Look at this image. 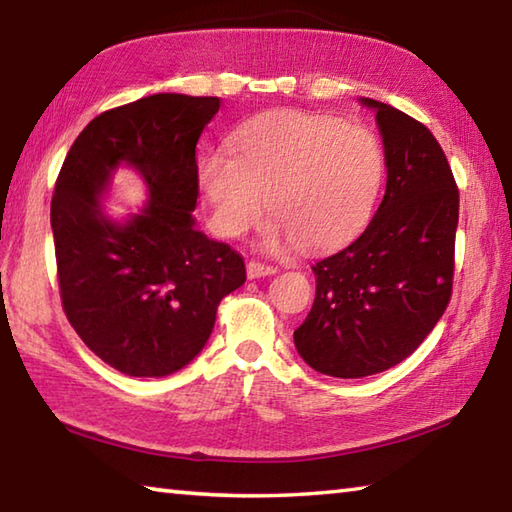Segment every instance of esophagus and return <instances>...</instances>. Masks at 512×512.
<instances>
[{"label":"esophagus","mask_w":512,"mask_h":512,"mask_svg":"<svg viewBox=\"0 0 512 512\" xmlns=\"http://www.w3.org/2000/svg\"><path fill=\"white\" fill-rule=\"evenodd\" d=\"M275 271H277L275 266L255 262V259H250V262L246 264V273H248L250 280H255V277H264V275H273Z\"/></svg>","instance_id":"34e87169"}]
</instances>
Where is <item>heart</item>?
<instances>
[{"mask_svg":"<svg viewBox=\"0 0 512 512\" xmlns=\"http://www.w3.org/2000/svg\"><path fill=\"white\" fill-rule=\"evenodd\" d=\"M385 179L380 138L362 123L309 111H266L232 134V154L199 163L210 224L241 237L266 212L264 244L338 246L367 226Z\"/></svg>","mask_w":512,"mask_h":512,"instance_id":"heart-1","label":"heart"}]
</instances>
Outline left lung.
<instances>
[{
	"label": "left lung",
	"mask_w": 512,
	"mask_h": 512,
	"mask_svg": "<svg viewBox=\"0 0 512 512\" xmlns=\"http://www.w3.org/2000/svg\"><path fill=\"white\" fill-rule=\"evenodd\" d=\"M376 111L387 188L365 232L313 266L315 300L295 349L333 378H365L398 365L448 309L459 188L430 129L385 102Z\"/></svg>",
	"instance_id": "obj_1"
}]
</instances>
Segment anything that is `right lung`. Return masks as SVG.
<instances>
[{
	"mask_svg": "<svg viewBox=\"0 0 512 512\" xmlns=\"http://www.w3.org/2000/svg\"><path fill=\"white\" fill-rule=\"evenodd\" d=\"M219 98L154 94L102 111L71 145L55 181L51 228L62 309L82 342L127 376L179 371L206 347L217 306L246 282L244 257L194 228L197 143ZM125 162L148 206L125 225L99 194Z\"/></svg>",
	"mask_w": 512,
	"mask_h": 512,
	"instance_id": "right-lung-1",
	"label": "right lung"
}]
</instances>
